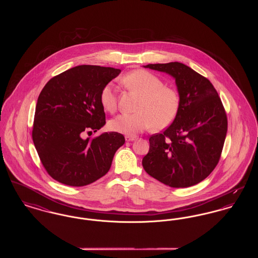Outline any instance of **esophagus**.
<instances>
[{"label":"esophagus","instance_id":"obj_1","mask_svg":"<svg viewBox=\"0 0 258 258\" xmlns=\"http://www.w3.org/2000/svg\"><path fill=\"white\" fill-rule=\"evenodd\" d=\"M124 139H125L126 142H131V141L136 140V137H134V136H125Z\"/></svg>","mask_w":258,"mask_h":258}]
</instances>
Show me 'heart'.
<instances>
[{
	"mask_svg": "<svg viewBox=\"0 0 258 258\" xmlns=\"http://www.w3.org/2000/svg\"><path fill=\"white\" fill-rule=\"evenodd\" d=\"M122 83L141 99L135 109L137 113L121 114L111 120V131L133 136L150 126L154 131L164 130L174 122L180 108L179 95L174 89L164 86L157 75L137 70L126 74ZM100 102L105 110H116L117 97L111 83L101 90Z\"/></svg>",
	"mask_w": 258,
	"mask_h": 258,
	"instance_id": "b5f03b06",
	"label": "heart"
}]
</instances>
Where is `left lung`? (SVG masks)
Masks as SVG:
<instances>
[{"label":"left lung","mask_w":258,"mask_h":258,"mask_svg":"<svg viewBox=\"0 0 258 258\" xmlns=\"http://www.w3.org/2000/svg\"><path fill=\"white\" fill-rule=\"evenodd\" d=\"M143 67L172 76L180 98L174 122L162 134L150 137L143 168L171 187L198 184L215 169L221 158L227 133L221 98L207 78L182 62Z\"/></svg>","instance_id":"1"}]
</instances>
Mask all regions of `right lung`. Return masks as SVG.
I'll return each mask as SVG.
<instances>
[{
	"mask_svg": "<svg viewBox=\"0 0 258 258\" xmlns=\"http://www.w3.org/2000/svg\"><path fill=\"white\" fill-rule=\"evenodd\" d=\"M121 70L82 64L51 78L37 98L33 141L50 176L61 184L83 186L110 169L123 135L103 133L84 138L105 124L100 102L103 87Z\"/></svg>",
	"mask_w": 258,
	"mask_h": 258,
	"instance_id": "1",
	"label": "right lung"
}]
</instances>
